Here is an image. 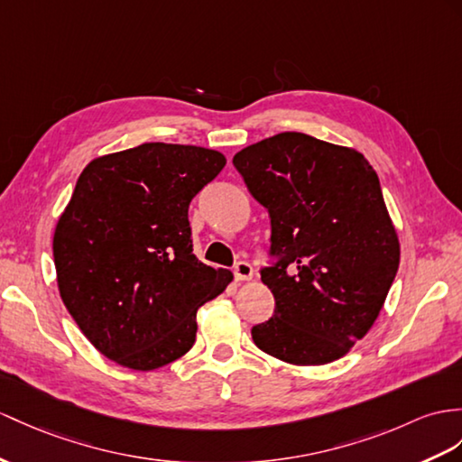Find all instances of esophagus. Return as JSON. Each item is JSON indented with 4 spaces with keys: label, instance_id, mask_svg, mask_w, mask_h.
Returning <instances> with one entry per match:
<instances>
[{
    "label": "esophagus",
    "instance_id": "1",
    "mask_svg": "<svg viewBox=\"0 0 462 462\" xmlns=\"http://www.w3.org/2000/svg\"><path fill=\"white\" fill-rule=\"evenodd\" d=\"M233 274H235V280H237V282H243V280H251L253 278V266L249 263L241 261V263L235 264Z\"/></svg>",
    "mask_w": 462,
    "mask_h": 462
}]
</instances>
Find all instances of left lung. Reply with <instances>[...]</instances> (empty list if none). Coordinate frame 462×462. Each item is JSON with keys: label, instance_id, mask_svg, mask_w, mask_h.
I'll use <instances>...</instances> for the list:
<instances>
[{"label": "left lung", "instance_id": "obj_1", "mask_svg": "<svg viewBox=\"0 0 462 462\" xmlns=\"http://www.w3.org/2000/svg\"><path fill=\"white\" fill-rule=\"evenodd\" d=\"M233 164L268 209L278 256L261 270L276 308L253 328L254 345L296 366L337 361L374 325L400 264L374 168L356 149L290 131L246 146Z\"/></svg>", "mask_w": 462, "mask_h": 462}]
</instances>
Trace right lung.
<instances>
[{
	"label": "right lung",
	"mask_w": 462,
	"mask_h": 462,
	"mask_svg": "<svg viewBox=\"0 0 462 462\" xmlns=\"http://www.w3.org/2000/svg\"><path fill=\"white\" fill-rule=\"evenodd\" d=\"M219 151L144 143L97 156L52 239L66 310L97 351L154 370L196 343V313L233 280L192 251L189 201L225 166Z\"/></svg>",
	"instance_id": "add662e5"
}]
</instances>
